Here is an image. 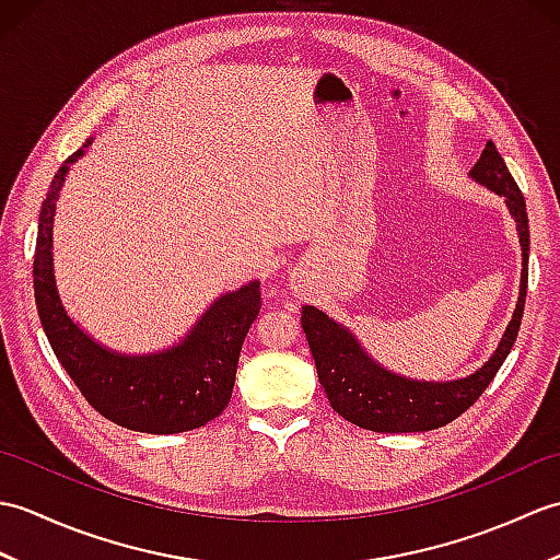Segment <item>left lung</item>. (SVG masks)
I'll return each mask as SVG.
<instances>
[{"mask_svg": "<svg viewBox=\"0 0 560 560\" xmlns=\"http://www.w3.org/2000/svg\"><path fill=\"white\" fill-rule=\"evenodd\" d=\"M469 175L479 185L505 197V205L517 223L522 247L517 307L495 353L477 373L452 380V383H421V380L389 373L363 351L359 339L347 327H341L313 305L303 307L301 325L307 343H311L319 385L325 387L331 409L353 425L365 428V431L419 433L455 421L491 385L517 339L529 279V219L525 197H522L515 177L510 175L493 141L486 144L481 159Z\"/></svg>", "mask_w": 560, "mask_h": 560, "instance_id": "left-lung-1", "label": "left lung"}]
</instances>
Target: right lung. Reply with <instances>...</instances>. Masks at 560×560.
Instances as JSON below:
<instances>
[{
	"label": "right lung",
	"mask_w": 560,
	"mask_h": 560,
	"mask_svg": "<svg viewBox=\"0 0 560 560\" xmlns=\"http://www.w3.org/2000/svg\"><path fill=\"white\" fill-rule=\"evenodd\" d=\"M93 139L71 153L52 177L33 257V291L45 337L67 375L105 419L139 433H183L201 428L229 407L237 359L249 327L259 315V281L223 293L175 347L125 355L101 347L83 331L59 301L52 269V223L59 189L69 165L83 156Z\"/></svg>",
	"instance_id": "add662e5"
}]
</instances>
